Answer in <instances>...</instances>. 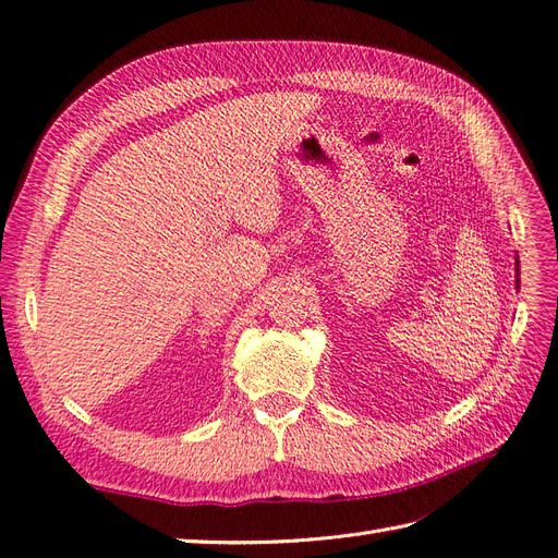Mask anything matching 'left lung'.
<instances>
[{"mask_svg": "<svg viewBox=\"0 0 558 558\" xmlns=\"http://www.w3.org/2000/svg\"><path fill=\"white\" fill-rule=\"evenodd\" d=\"M514 286H517V291H519V256L514 258Z\"/></svg>", "mask_w": 558, "mask_h": 558, "instance_id": "1", "label": "left lung"}]
</instances>
